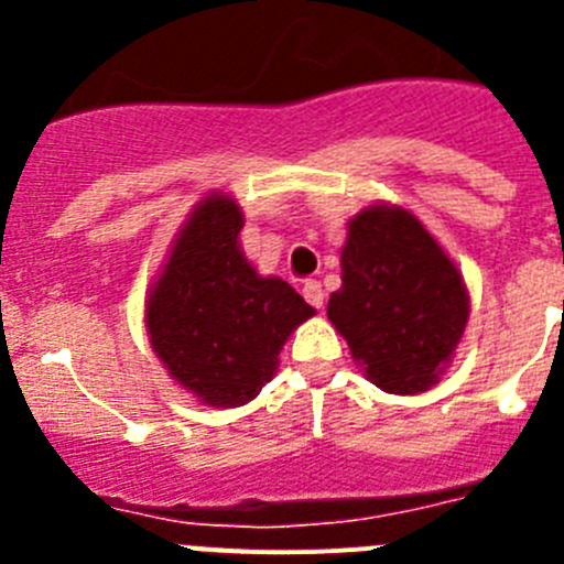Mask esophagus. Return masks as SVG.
Instances as JSON below:
<instances>
[{
  "label": "esophagus",
  "instance_id": "obj_1",
  "mask_svg": "<svg viewBox=\"0 0 564 564\" xmlns=\"http://www.w3.org/2000/svg\"><path fill=\"white\" fill-rule=\"evenodd\" d=\"M302 296H305L307 305H313L316 311H322V305H325V291H322V285H318L316 279H305V285H302Z\"/></svg>",
  "mask_w": 564,
  "mask_h": 564
}]
</instances>
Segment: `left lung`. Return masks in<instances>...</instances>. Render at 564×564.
<instances>
[{
  "instance_id": "left-lung-1",
  "label": "left lung",
  "mask_w": 564,
  "mask_h": 564,
  "mask_svg": "<svg viewBox=\"0 0 564 564\" xmlns=\"http://www.w3.org/2000/svg\"><path fill=\"white\" fill-rule=\"evenodd\" d=\"M327 318L378 390H432L466 333L468 291L452 257L415 214L372 203L347 223L341 288Z\"/></svg>"
}]
</instances>
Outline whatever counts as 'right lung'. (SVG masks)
<instances>
[{
    "instance_id": "add662e5",
    "label": "right lung",
    "mask_w": 564,
    "mask_h": 564,
    "mask_svg": "<svg viewBox=\"0 0 564 564\" xmlns=\"http://www.w3.org/2000/svg\"><path fill=\"white\" fill-rule=\"evenodd\" d=\"M242 226L231 194L208 192L174 237L143 311L174 383L223 410L262 392L288 336L316 313L285 279L257 273L239 246Z\"/></svg>"
}]
</instances>
